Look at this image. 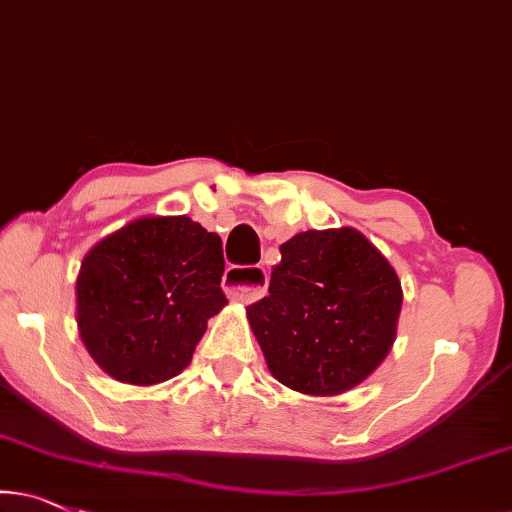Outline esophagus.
<instances>
[{
    "label": "esophagus",
    "mask_w": 512,
    "mask_h": 512,
    "mask_svg": "<svg viewBox=\"0 0 512 512\" xmlns=\"http://www.w3.org/2000/svg\"><path fill=\"white\" fill-rule=\"evenodd\" d=\"M224 288L231 300L254 302L268 291V272L265 268H228Z\"/></svg>",
    "instance_id": "obj_1"
}]
</instances>
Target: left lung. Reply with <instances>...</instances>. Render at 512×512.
I'll return each mask as SVG.
<instances>
[{"label": "left lung", "mask_w": 512, "mask_h": 512, "mask_svg": "<svg viewBox=\"0 0 512 512\" xmlns=\"http://www.w3.org/2000/svg\"><path fill=\"white\" fill-rule=\"evenodd\" d=\"M268 298L247 307L274 379L332 397L362 383L388 355L402 284L355 228L293 235L279 247Z\"/></svg>", "instance_id": "1"}]
</instances>
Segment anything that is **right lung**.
<instances>
[{
    "instance_id": "1",
    "label": "right lung",
    "mask_w": 512,
    "mask_h": 512,
    "mask_svg": "<svg viewBox=\"0 0 512 512\" xmlns=\"http://www.w3.org/2000/svg\"><path fill=\"white\" fill-rule=\"evenodd\" d=\"M224 249L189 217H140L96 242L80 263V339L103 372L131 385L173 379L207 318L226 307Z\"/></svg>"
}]
</instances>
